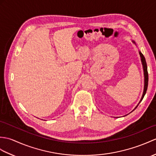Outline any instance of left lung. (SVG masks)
<instances>
[{
  "label": "left lung",
  "instance_id": "8db88e82",
  "mask_svg": "<svg viewBox=\"0 0 156 156\" xmlns=\"http://www.w3.org/2000/svg\"><path fill=\"white\" fill-rule=\"evenodd\" d=\"M133 43H134V44H136V42L132 41ZM140 53V56L141 57V61H142V65H143V69H144V92H143V94H142V98H141L139 104L142 102V100H143L144 97L145 96V94H146V91H147V85H148V73H147V64H146V59H145V57L144 56V55L142 54V53L141 52H139ZM139 104H137V106H138ZM137 106L134 108V109L133 110V111L137 107ZM132 111V112H133Z\"/></svg>",
  "mask_w": 156,
  "mask_h": 156
}]
</instances>
